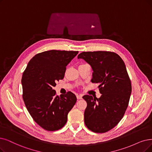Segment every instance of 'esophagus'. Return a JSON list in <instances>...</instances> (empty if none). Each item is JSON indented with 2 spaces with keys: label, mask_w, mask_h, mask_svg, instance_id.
Wrapping results in <instances>:
<instances>
[{
  "label": "esophagus",
  "mask_w": 152,
  "mask_h": 152,
  "mask_svg": "<svg viewBox=\"0 0 152 152\" xmlns=\"http://www.w3.org/2000/svg\"><path fill=\"white\" fill-rule=\"evenodd\" d=\"M77 98L78 100L82 99V96L80 95H77Z\"/></svg>",
  "instance_id": "obj_1"
}]
</instances>
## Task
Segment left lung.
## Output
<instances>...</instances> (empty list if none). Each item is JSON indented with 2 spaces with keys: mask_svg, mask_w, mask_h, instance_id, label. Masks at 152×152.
Instances as JSON below:
<instances>
[{
  "mask_svg": "<svg viewBox=\"0 0 152 152\" xmlns=\"http://www.w3.org/2000/svg\"><path fill=\"white\" fill-rule=\"evenodd\" d=\"M78 58L91 66V81L100 84L98 87L102 94L99 99L83 96L87 104L85 124L94 132H107L119 123L129 105L132 85L125 63L118 54L107 51L83 52Z\"/></svg>",
  "mask_w": 152,
  "mask_h": 152,
  "instance_id": "left-lung-1",
  "label": "left lung"
}]
</instances>
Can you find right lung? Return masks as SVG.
Instances as JSON below:
<instances>
[{"mask_svg": "<svg viewBox=\"0 0 152 152\" xmlns=\"http://www.w3.org/2000/svg\"><path fill=\"white\" fill-rule=\"evenodd\" d=\"M78 53L52 50L37 53L23 73L22 97L26 108L35 122L47 131L62 129L77 102L74 94L68 92L58 96L53 87L63 79L66 65Z\"/></svg>", "mask_w": 152, "mask_h": 152, "instance_id": "obj_1", "label": "right lung"}]
</instances>
